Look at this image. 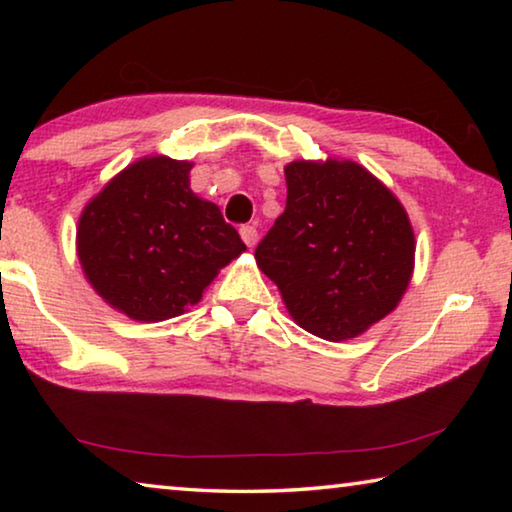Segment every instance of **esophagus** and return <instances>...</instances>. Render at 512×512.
Instances as JSON below:
<instances>
[{
	"mask_svg": "<svg viewBox=\"0 0 512 512\" xmlns=\"http://www.w3.org/2000/svg\"><path fill=\"white\" fill-rule=\"evenodd\" d=\"M239 235H241V239H244V244L248 248H253L257 244V230L253 228V225H241Z\"/></svg>",
	"mask_w": 512,
	"mask_h": 512,
	"instance_id": "1",
	"label": "esophagus"
}]
</instances>
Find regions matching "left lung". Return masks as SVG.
<instances>
[{"label":"left lung","instance_id":"obj_1","mask_svg":"<svg viewBox=\"0 0 512 512\" xmlns=\"http://www.w3.org/2000/svg\"><path fill=\"white\" fill-rule=\"evenodd\" d=\"M287 207L255 250L289 316L320 339H354L400 305L415 264L404 205L352 160H293Z\"/></svg>","mask_w":512,"mask_h":512}]
</instances>
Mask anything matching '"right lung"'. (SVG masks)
I'll list each match as a JSON object with an SVG mask.
<instances>
[{"label": "right lung", "instance_id": "add662e5", "mask_svg": "<svg viewBox=\"0 0 512 512\" xmlns=\"http://www.w3.org/2000/svg\"><path fill=\"white\" fill-rule=\"evenodd\" d=\"M192 167L146 155L119 171L79 216L76 255L85 280L140 323L185 314L246 250L219 207L192 192Z\"/></svg>", "mask_w": 512, "mask_h": 512}]
</instances>
